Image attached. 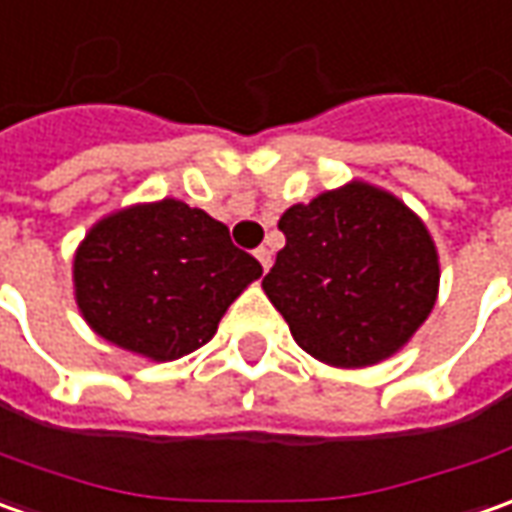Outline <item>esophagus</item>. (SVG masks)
<instances>
[{
  "instance_id": "obj_1",
  "label": "esophagus",
  "mask_w": 512,
  "mask_h": 512,
  "mask_svg": "<svg viewBox=\"0 0 512 512\" xmlns=\"http://www.w3.org/2000/svg\"><path fill=\"white\" fill-rule=\"evenodd\" d=\"M256 259H259V264H262V270L267 273L270 270V264H273V253L267 248H259L256 250Z\"/></svg>"
}]
</instances>
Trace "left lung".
I'll return each mask as SVG.
<instances>
[{"mask_svg": "<svg viewBox=\"0 0 512 512\" xmlns=\"http://www.w3.org/2000/svg\"><path fill=\"white\" fill-rule=\"evenodd\" d=\"M279 228L287 245L264 276V296L315 360L375 366L434 310L440 253L423 219L392 191L352 180L290 205Z\"/></svg>", "mask_w": 512, "mask_h": 512, "instance_id": "8db88e82", "label": "left lung"}]
</instances>
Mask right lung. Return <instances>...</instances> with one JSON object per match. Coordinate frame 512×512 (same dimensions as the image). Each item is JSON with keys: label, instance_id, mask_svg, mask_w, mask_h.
Segmentation results:
<instances>
[{"label": "right lung", "instance_id": "obj_1", "mask_svg": "<svg viewBox=\"0 0 512 512\" xmlns=\"http://www.w3.org/2000/svg\"><path fill=\"white\" fill-rule=\"evenodd\" d=\"M259 276L262 264L233 245L222 222L174 197L101 216L72 256L75 304L89 329L157 363L208 344Z\"/></svg>", "mask_w": 512, "mask_h": 512}]
</instances>
